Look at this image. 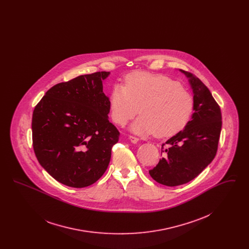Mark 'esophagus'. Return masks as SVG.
<instances>
[{"label": "esophagus", "instance_id": "obj_1", "mask_svg": "<svg viewBox=\"0 0 249 249\" xmlns=\"http://www.w3.org/2000/svg\"><path fill=\"white\" fill-rule=\"evenodd\" d=\"M129 138H130V142H133V143H136L139 141V138L136 136H133V135H130Z\"/></svg>", "mask_w": 249, "mask_h": 249}]
</instances>
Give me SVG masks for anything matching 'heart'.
<instances>
[{
  "label": "heart",
  "instance_id": "heart-1",
  "mask_svg": "<svg viewBox=\"0 0 249 249\" xmlns=\"http://www.w3.org/2000/svg\"><path fill=\"white\" fill-rule=\"evenodd\" d=\"M109 102L116 124L125 126L140 111L142 115L132 125V131L154 133L160 138L183 130L194 110L193 96L179 82L165 75L140 71L127 75L125 86L114 85Z\"/></svg>",
  "mask_w": 249,
  "mask_h": 249
}]
</instances>
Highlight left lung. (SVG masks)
Returning <instances> with one entry per match:
<instances>
[{
  "label": "left lung",
  "instance_id": "left-lung-1",
  "mask_svg": "<svg viewBox=\"0 0 249 249\" xmlns=\"http://www.w3.org/2000/svg\"><path fill=\"white\" fill-rule=\"evenodd\" d=\"M180 71L193 90L194 113L184 130L162 143V158L149 170L155 181L168 187L190 182L211 163L222 127L220 107L208 88L190 71Z\"/></svg>",
  "mask_w": 249,
  "mask_h": 249
}]
</instances>
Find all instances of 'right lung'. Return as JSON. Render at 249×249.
Segmentation results:
<instances>
[{"label":"right lung","instance_id":"add662e5","mask_svg":"<svg viewBox=\"0 0 249 249\" xmlns=\"http://www.w3.org/2000/svg\"><path fill=\"white\" fill-rule=\"evenodd\" d=\"M109 71L77 76L53 86L33 114V145L41 166L71 188L92 185L105 174L119 131L108 120L103 80Z\"/></svg>","mask_w":249,"mask_h":249}]
</instances>
